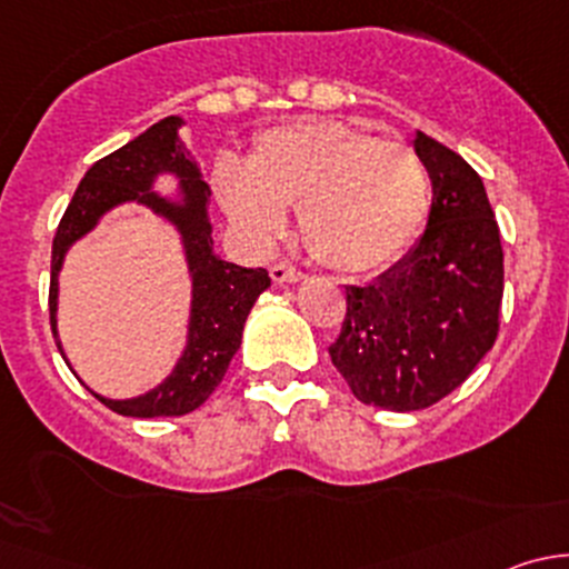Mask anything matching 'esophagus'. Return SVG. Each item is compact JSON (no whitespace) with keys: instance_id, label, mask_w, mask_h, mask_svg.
<instances>
[{"instance_id":"esophagus-1","label":"esophagus","mask_w":569,"mask_h":569,"mask_svg":"<svg viewBox=\"0 0 569 569\" xmlns=\"http://www.w3.org/2000/svg\"><path fill=\"white\" fill-rule=\"evenodd\" d=\"M269 272H272V280L274 283H300L302 278H306V274L300 272V269L297 267H291V263H286V261H280V263H274L272 269H269Z\"/></svg>"}]
</instances>
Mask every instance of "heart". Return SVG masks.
Segmentation results:
<instances>
[{
	"instance_id": "1",
	"label": "heart",
	"mask_w": 569,
	"mask_h": 569,
	"mask_svg": "<svg viewBox=\"0 0 569 569\" xmlns=\"http://www.w3.org/2000/svg\"><path fill=\"white\" fill-rule=\"evenodd\" d=\"M214 187L256 244L278 242L286 209H297L311 256L349 274L377 272L405 256L432 206L429 170L410 146L341 120L267 131L250 162H217Z\"/></svg>"
}]
</instances>
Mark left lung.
Masks as SVG:
<instances>
[{
  "label": "left lung",
  "instance_id": "8db88e82",
  "mask_svg": "<svg viewBox=\"0 0 569 569\" xmlns=\"http://www.w3.org/2000/svg\"><path fill=\"white\" fill-rule=\"evenodd\" d=\"M432 181L427 231L369 286H347L332 366L363 405L412 412L468 380L492 349L503 297V250L479 173L416 131Z\"/></svg>",
  "mask_w": 569,
  "mask_h": 569
}]
</instances>
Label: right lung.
Returning <instances> with one entry per match:
<instances>
[{
  "instance_id": "1",
  "label": "right lung",
  "mask_w": 569,
  "mask_h": 569,
  "mask_svg": "<svg viewBox=\"0 0 569 569\" xmlns=\"http://www.w3.org/2000/svg\"><path fill=\"white\" fill-rule=\"evenodd\" d=\"M181 126L183 120L170 114L126 142L123 148L99 159L79 181L51 244L49 313L57 349L62 352V343L57 338V297H60L57 278H60L62 261L71 244L93 231L107 211L123 203L146 206L164 222H170L181 237L189 278H192V306H189L187 347L176 369L153 391L134 396V399H107L90 391L96 399L104 401L109 410L131 418L183 416L203 405L222 382L228 363L242 343L250 308L256 306L258 295L269 289L267 269L237 267L231 261H222L214 252L209 222L211 189L203 181L198 162L189 157L187 146L178 140ZM159 174L179 178L178 199H168L152 189Z\"/></svg>"
}]
</instances>
